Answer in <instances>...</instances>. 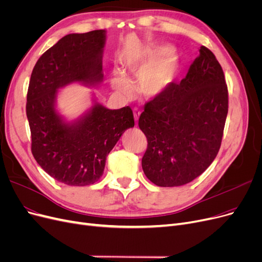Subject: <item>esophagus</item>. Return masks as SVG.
Instances as JSON below:
<instances>
[{"mask_svg": "<svg viewBox=\"0 0 262 262\" xmlns=\"http://www.w3.org/2000/svg\"><path fill=\"white\" fill-rule=\"evenodd\" d=\"M133 113H134V118H135V122H138V119H139V116H140V110L138 109V108H134V110H133Z\"/></svg>", "mask_w": 262, "mask_h": 262, "instance_id": "esophagus-1", "label": "esophagus"}]
</instances>
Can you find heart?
Masks as SVG:
<instances>
[{
  "label": "heart",
  "mask_w": 262,
  "mask_h": 262,
  "mask_svg": "<svg viewBox=\"0 0 262 262\" xmlns=\"http://www.w3.org/2000/svg\"><path fill=\"white\" fill-rule=\"evenodd\" d=\"M179 67L176 53L164 46L151 47L144 52L141 59L127 64V70L137 76V89L146 97L153 98L168 89ZM112 89L127 94L130 83L120 70H115L111 77Z\"/></svg>",
  "instance_id": "heart-1"
}]
</instances>
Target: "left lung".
I'll return each instance as SVG.
<instances>
[{"label": "left lung", "instance_id": "left-lung-1", "mask_svg": "<svg viewBox=\"0 0 262 262\" xmlns=\"http://www.w3.org/2000/svg\"><path fill=\"white\" fill-rule=\"evenodd\" d=\"M228 87L215 55L200 56L179 84L144 104L138 125L148 148L141 165L159 187H178L204 172L217 157L228 114Z\"/></svg>", "mask_w": 262, "mask_h": 262}]
</instances>
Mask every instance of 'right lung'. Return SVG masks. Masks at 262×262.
Instances as JSON below:
<instances>
[{
  "label": "right lung",
  "mask_w": 262,
  "mask_h": 262,
  "mask_svg": "<svg viewBox=\"0 0 262 262\" xmlns=\"http://www.w3.org/2000/svg\"><path fill=\"white\" fill-rule=\"evenodd\" d=\"M104 44V30L63 36L36 61L29 83L26 112L32 154L48 175L68 186L98 181L108 154L122 134L135 125L128 105L110 110L94 100L92 108L72 122L56 110L57 94L62 87L74 82L86 86L102 82Z\"/></svg>",
  "instance_id": "1"
}]
</instances>
